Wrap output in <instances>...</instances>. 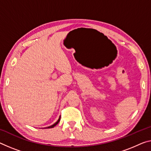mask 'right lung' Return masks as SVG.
Returning a JSON list of instances; mask_svg holds the SVG:
<instances>
[{"mask_svg": "<svg viewBox=\"0 0 151 151\" xmlns=\"http://www.w3.org/2000/svg\"><path fill=\"white\" fill-rule=\"evenodd\" d=\"M60 118H59V119H58V121H57L56 123H55V124H53V125L50 126H49V127H46V128H54L55 126H56V125H57V124H58V122H60Z\"/></svg>", "mask_w": 151, "mask_h": 151, "instance_id": "right-lung-1", "label": "right lung"}]
</instances>
